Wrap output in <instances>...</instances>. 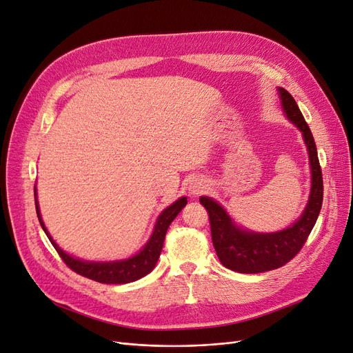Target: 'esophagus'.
I'll return each mask as SVG.
<instances>
[{"label":"esophagus","instance_id":"obj_1","mask_svg":"<svg viewBox=\"0 0 353 353\" xmlns=\"http://www.w3.org/2000/svg\"><path fill=\"white\" fill-rule=\"evenodd\" d=\"M188 190H190V193L193 194V196H199V194L203 193V191L206 190V184L203 183L201 179H193V181H191Z\"/></svg>","mask_w":353,"mask_h":353}]
</instances>
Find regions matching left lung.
<instances>
[{
    "label": "left lung",
    "instance_id": "left-lung-1",
    "mask_svg": "<svg viewBox=\"0 0 353 353\" xmlns=\"http://www.w3.org/2000/svg\"><path fill=\"white\" fill-rule=\"evenodd\" d=\"M279 91L283 109L287 113L288 119L303 134L309 152V160H311L312 190L302 218L296 221L293 227L280 232L256 234L240 230L234 225L227 212L216 201H213L209 197H200L203 208L208 210L213 248L216 250L221 263L225 268L241 274L271 271L290 262L303 248L323 206V172L321 166H319L312 132L309 130L305 117L292 97V94L284 88H279Z\"/></svg>",
    "mask_w": 353,
    "mask_h": 353
}]
</instances>
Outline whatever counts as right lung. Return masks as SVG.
I'll list each match as a JSON object with an SVG mask.
<instances>
[{"label":"right lung","instance_id":"add662e5","mask_svg":"<svg viewBox=\"0 0 353 353\" xmlns=\"http://www.w3.org/2000/svg\"><path fill=\"white\" fill-rule=\"evenodd\" d=\"M185 205H187V199L183 197V199L176 200L174 205H170L168 209H165L162 213H160L150 240H148V243L145 244V248L140 253L135 254L134 258H130L126 261H119V262L103 263V262H87V261L74 259V258H72V256L63 252L59 245L52 241L50 234L47 232V230L44 227V222H42L41 215H39L38 201L35 199L37 215H38L41 227L46 231L51 244L54 245V249L57 250L61 261L65 262L73 272H77L82 276H87V279L94 280L97 283H104V284L131 283L135 280H140L141 276L150 272L154 268V265L160 256V252H162L165 236H166V231L170 225V222L175 219V216Z\"/></svg>","mask_w":353,"mask_h":353}]
</instances>
